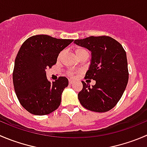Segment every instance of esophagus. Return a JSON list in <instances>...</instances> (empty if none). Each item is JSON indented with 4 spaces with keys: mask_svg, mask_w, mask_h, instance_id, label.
Masks as SVG:
<instances>
[{
    "mask_svg": "<svg viewBox=\"0 0 147 147\" xmlns=\"http://www.w3.org/2000/svg\"><path fill=\"white\" fill-rule=\"evenodd\" d=\"M72 83H73V81H72V80H69V85H72Z\"/></svg>",
    "mask_w": 147,
    "mask_h": 147,
    "instance_id": "esophagus-1",
    "label": "esophagus"
}]
</instances>
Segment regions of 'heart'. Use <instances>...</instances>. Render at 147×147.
<instances>
[{
	"label": "heart",
	"mask_w": 147,
	"mask_h": 147,
	"mask_svg": "<svg viewBox=\"0 0 147 147\" xmlns=\"http://www.w3.org/2000/svg\"><path fill=\"white\" fill-rule=\"evenodd\" d=\"M75 55H76V57L78 58H79L80 57L82 56V55H85V54H88V51L86 50L85 49H84V48L82 47H78L75 49ZM62 55H63V52H61L59 54V56H58V59H60L61 57H62ZM68 75H69V76H72L73 77L74 76V73L72 72H71V71H69V72H67Z\"/></svg>",
	"instance_id": "b5f03b06"
}]
</instances>
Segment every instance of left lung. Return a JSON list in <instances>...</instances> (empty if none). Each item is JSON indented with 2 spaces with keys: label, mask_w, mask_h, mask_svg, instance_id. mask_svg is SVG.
<instances>
[{
  "label": "left lung",
  "mask_w": 147,
  "mask_h": 147,
  "mask_svg": "<svg viewBox=\"0 0 147 147\" xmlns=\"http://www.w3.org/2000/svg\"><path fill=\"white\" fill-rule=\"evenodd\" d=\"M75 44L91 52V63L85 78L95 80L92 88L82 81L80 102L92 111H108L121 99L129 80L126 52L119 42L108 36L75 39Z\"/></svg>",
  "instance_id": "obj_1"
}]
</instances>
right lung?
Here are the masks:
<instances>
[{
  "label": "right lung",
  "mask_w": 147,
  "mask_h": 147,
  "mask_svg": "<svg viewBox=\"0 0 147 147\" xmlns=\"http://www.w3.org/2000/svg\"><path fill=\"white\" fill-rule=\"evenodd\" d=\"M72 42L40 34L32 36L21 45L15 59L13 82L17 98L27 111L44 116L59 106L68 80L59 77L49 82L45 69L57 63L61 51Z\"/></svg>",
  "instance_id": "add662e5"
}]
</instances>
